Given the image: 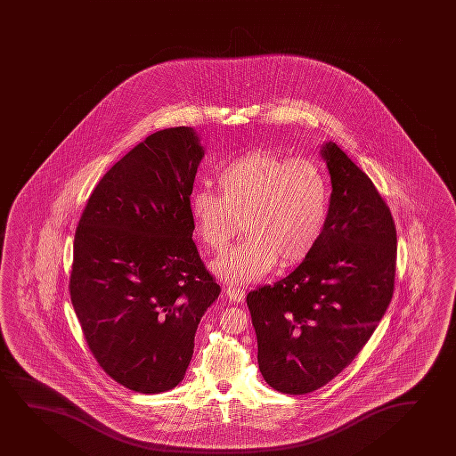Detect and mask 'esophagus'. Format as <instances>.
Returning <instances> with one entry per match:
<instances>
[{"label":"esophagus","instance_id":"esophagus-1","mask_svg":"<svg viewBox=\"0 0 456 456\" xmlns=\"http://www.w3.org/2000/svg\"><path fill=\"white\" fill-rule=\"evenodd\" d=\"M225 295L227 297L233 301V303H241V301H245L246 293L243 289H237V287H229L227 290H225Z\"/></svg>","mask_w":456,"mask_h":456}]
</instances>
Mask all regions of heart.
I'll use <instances>...</instances> for the list:
<instances>
[{
    "mask_svg": "<svg viewBox=\"0 0 456 456\" xmlns=\"http://www.w3.org/2000/svg\"><path fill=\"white\" fill-rule=\"evenodd\" d=\"M219 194L192 192L190 200L199 237L224 251L243 231L248 238L215 268L233 284H251L279 264L303 262L323 235L330 188L311 159H291L257 149L227 163L216 175Z\"/></svg>",
    "mask_w": 456,
    "mask_h": 456,
    "instance_id": "b5f03b06",
    "label": "heart"
}]
</instances>
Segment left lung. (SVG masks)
Returning a JSON list of instances; mask_svg holds the SVG:
<instances>
[{
	"label": "left lung",
	"instance_id": "obj_1",
	"mask_svg": "<svg viewBox=\"0 0 456 456\" xmlns=\"http://www.w3.org/2000/svg\"><path fill=\"white\" fill-rule=\"evenodd\" d=\"M322 157L332 185L323 235L287 278L246 297L262 377L290 395L323 387L350 365L384 317L395 282L389 207L336 142H326Z\"/></svg>",
	"mask_w": 456,
	"mask_h": 456
}]
</instances>
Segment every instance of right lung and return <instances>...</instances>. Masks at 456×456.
<instances>
[{"label":"right lung","mask_w":456,"mask_h":456,"mask_svg":"<svg viewBox=\"0 0 456 456\" xmlns=\"http://www.w3.org/2000/svg\"><path fill=\"white\" fill-rule=\"evenodd\" d=\"M204 147L191 126L153 133L95 186L73 241L70 299L100 367L139 394L183 378L221 289L192 241Z\"/></svg>","instance_id":"obj_1"}]
</instances>
